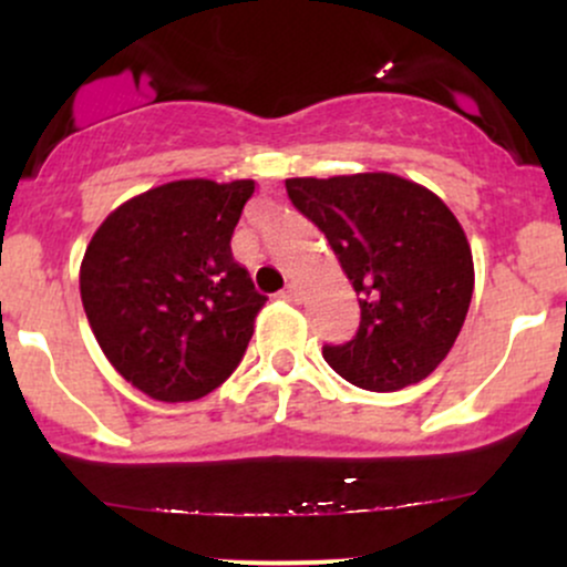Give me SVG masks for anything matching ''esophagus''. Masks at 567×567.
I'll return each instance as SVG.
<instances>
[{
  "label": "esophagus",
  "mask_w": 567,
  "mask_h": 567,
  "mask_svg": "<svg viewBox=\"0 0 567 567\" xmlns=\"http://www.w3.org/2000/svg\"><path fill=\"white\" fill-rule=\"evenodd\" d=\"M282 298H288V301H298V298H301V290H298L296 285H288V288L282 290Z\"/></svg>",
  "instance_id": "1"
}]
</instances>
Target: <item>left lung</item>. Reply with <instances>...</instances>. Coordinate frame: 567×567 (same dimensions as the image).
<instances>
[{
  "label": "left lung",
  "instance_id": "1",
  "mask_svg": "<svg viewBox=\"0 0 567 567\" xmlns=\"http://www.w3.org/2000/svg\"><path fill=\"white\" fill-rule=\"evenodd\" d=\"M285 188L360 296V328L324 343V362L368 392L424 381L453 349L474 290L470 243L445 202L392 173L288 178Z\"/></svg>",
  "mask_w": 567,
  "mask_h": 567
}]
</instances>
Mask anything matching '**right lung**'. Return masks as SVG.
I'll use <instances>...</instances> for the list:
<instances>
[{
    "label": "right lung",
    "mask_w": 567,
    "mask_h": 567,
    "mask_svg": "<svg viewBox=\"0 0 567 567\" xmlns=\"http://www.w3.org/2000/svg\"><path fill=\"white\" fill-rule=\"evenodd\" d=\"M252 181L148 188L97 226L80 292L103 354L152 400L192 402L243 362L266 303L231 256Z\"/></svg>",
    "instance_id": "obj_1"
}]
</instances>
